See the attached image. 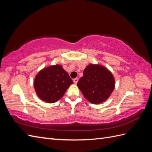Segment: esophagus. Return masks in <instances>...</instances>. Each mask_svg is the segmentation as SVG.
I'll list each match as a JSON object with an SVG mask.
<instances>
[{"label":"esophagus","instance_id":"1","mask_svg":"<svg viewBox=\"0 0 152 152\" xmlns=\"http://www.w3.org/2000/svg\"><path fill=\"white\" fill-rule=\"evenodd\" d=\"M78 78H74L73 80V82H74V83H75V84H76V83H78Z\"/></svg>","mask_w":152,"mask_h":152}]
</instances>
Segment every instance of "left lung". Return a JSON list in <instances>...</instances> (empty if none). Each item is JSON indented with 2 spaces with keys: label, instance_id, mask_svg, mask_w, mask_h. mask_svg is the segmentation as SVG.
Listing matches in <instances>:
<instances>
[{
  "label": "left lung",
  "instance_id": "8db88e82",
  "mask_svg": "<svg viewBox=\"0 0 152 152\" xmlns=\"http://www.w3.org/2000/svg\"><path fill=\"white\" fill-rule=\"evenodd\" d=\"M84 97L92 104L107 100L115 88V79L108 69L100 64H89L77 83Z\"/></svg>",
  "mask_w": 152,
  "mask_h": 152
}]
</instances>
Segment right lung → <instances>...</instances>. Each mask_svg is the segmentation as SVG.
I'll return each instance as SVG.
<instances>
[{
    "label": "right lung",
    "mask_w": 152,
    "mask_h": 152,
    "mask_svg": "<svg viewBox=\"0 0 152 152\" xmlns=\"http://www.w3.org/2000/svg\"><path fill=\"white\" fill-rule=\"evenodd\" d=\"M73 83L63 66L55 64L39 71L34 80L37 96L48 103H53L63 96L67 89Z\"/></svg>",
    "instance_id": "add662e5"
}]
</instances>
